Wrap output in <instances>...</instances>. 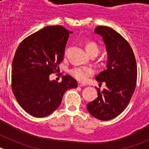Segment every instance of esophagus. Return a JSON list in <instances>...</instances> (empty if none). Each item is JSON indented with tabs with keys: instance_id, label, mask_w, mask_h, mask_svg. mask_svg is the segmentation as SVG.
Listing matches in <instances>:
<instances>
[{
	"instance_id": "esophagus-1",
	"label": "esophagus",
	"mask_w": 149,
	"mask_h": 149,
	"mask_svg": "<svg viewBox=\"0 0 149 149\" xmlns=\"http://www.w3.org/2000/svg\"><path fill=\"white\" fill-rule=\"evenodd\" d=\"M78 86H80V87H82V86H86V85H85V84H82V83H80V82H78Z\"/></svg>"
}]
</instances>
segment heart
Here are the masks:
<instances>
[{"label":"heart","instance_id":"1","mask_svg":"<svg viewBox=\"0 0 149 149\" xmlns=\"http://www.w3.org/2000/svg\"><path fill=\"white\" fill-rule=\"evenodd\" d=\"M86 51L89 56H93V55L97 56L99 52V48L96 43L89 42L86 45ZM70 73L77 81L84 82L86 81L88 77L93 74V69L87 67H76L72 68L70 71Z\"/></svg>","mask_w":149,"mask_h":149}]
</instances>
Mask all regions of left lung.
<instances>
[{
    "mask_svg": "<svg viewBox=\"0 0 149 149\" xmlns=\"http://www.w3.org/2000/svg\"><path fill=\"white\" fill-rule=\"evenodd\" d=\"M95 33L102 37L107 52L106 69L95 80L106 84L107 88L98 91V98L87 104L91 115L100 120L114 119L124 111L136 88L137 69L136 59L129 43L113 29L98 26Z\"/></svg>",
    "mask_w": 149,
    "mask_h": 149,
    "instance_id": "8db88e82",
    "label": "left lung"
}]
</instances>
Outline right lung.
Segmentation results:
<instances>
[{
	"label": "right lung",
	"mask_w": 149,
	"mask_h": 149,
	"mask_svg": "<svg viewBox=\"0 0 149 149\" xmlns=\"http://www.w3.org/2000/svg\"><path fill=\"white\" fill-rule=\"evenodd\" d=\"M63 27L47 26L22 41L12 64V89L24 110L35 117H45L60 107L68 89L77 87L70 75L51 81L65 54L69 34Z\"/></svg>",
	"instance_id": "1"
}]
</instances>
